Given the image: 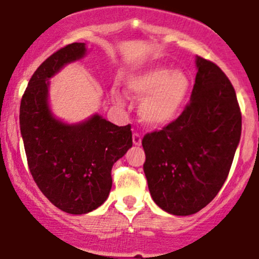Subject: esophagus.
Returning <instances> with one entry per match:
<instances>
[{"label":"esophagus","mask_w":259,"mask_h":259,"mask_svg":"<svg viewBox=\"0 0 259 259\" xmlns=\"http://www.w3.org/2000/svg\"><path fill=\"white\" fill-rule=\"evenodd\" d=\"M133 143H134V145L142 144V135H140L139 133H134V134H133Z\"/></svg>","instance_id":"esophagus-1"}]
</instances>
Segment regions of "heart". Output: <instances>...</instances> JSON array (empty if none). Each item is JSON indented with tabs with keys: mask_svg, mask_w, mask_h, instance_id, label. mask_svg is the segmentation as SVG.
<instances>
[{
	"mask_svg": "<svg viewBox=\"0 0 259 259\" xmlns=\"http://www.w3.org/2000/svg\"><path fill=\"white\" fill-rule=\"evenodd\" d=\"M127 96L142 99L139 116L144 124L158 127L169 124L177 117L190 90V81L181 71L163 67H150L132 74L125 81ZM114 102L122 104L121 92L111 91Z\"/></svg>",
	"mask_w": 259,
	"mask_h": 259,
	"instance_id": "obj_1",
	"label": "heart"
}]
</instances>
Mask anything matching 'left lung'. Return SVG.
Masks as SVG:
<instances>
[{
  "label": "left lung",
  "mask_w": 259,
  "mask_h": 259,
  "mask_svg": "<svg viewBox=\"0 0 259 259\" xmlns=\"http://www.w3.org/2000/svg\"><path fill=\"white\" fill-rule=\"evenodd\" d=\"M197 74L182 114L142 140L155 204L186 217L204 209L224 185L242 134V112L224 72L196 58Z\"/></svg>",
  "instance_id": "1"
}]
</instances>
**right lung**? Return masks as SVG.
<instances>
[{
    "label": "right lung",
    "instance_id": "add662e5",
    "mask_svg": "<svg viewBox=\"0 0 259 259\" xmlns=\"http://www.w3.org/2000/svg\"><path fill=\"white\" fill-rule=\"evenodd\" d=\"M86 54L84 42L60 48L30 78L20 105V129L30 173L54 206L73 215L87 214L106 201L114 163L132 148V126H117L94 115L68 125L48 106V79L67 63Z\"/></svg>",
    "mask_w": 259,
    "mask_h": 259
}]
</instances>
